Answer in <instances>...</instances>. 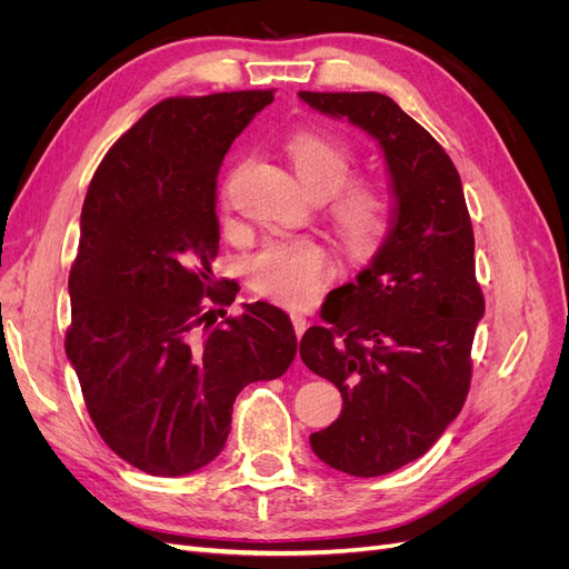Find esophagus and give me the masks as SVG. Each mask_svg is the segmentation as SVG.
Instances as JSON below:
<instances>
[{
	"instance_id": "esophagus-1",
	"label": "esophagus",
	"mask_w": 569,
	"mask_h": 569,
	"mask_svg": "<svg viewBox=\"0 0 569 569\" xmlns=\"http://www.w3.org/2000/svg\"><path fill=\"white\" fill-rule=\"evenodd\" d=\"M291 325H295V332H297V337L301 339V335L306 332V318L301 316V313H291Z\"/></svg>"
}]
</instances>
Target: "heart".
<instances>
[{"label":"heart","mask_w":569,"mask_h":569,"mask_svg":"<svg viewBox=\"0 0 569 569\" xmlns=\"http://www.w3.org/2000/svg\"><path fill=\"white\" fill-rule=\"evenodd\" d=\"M287 153L299 178L318 197H330V218L339 242L356 261H366L389 234L391 199L375 180H353L356 151L332 134L299 130L287 137ZM332 278V258L311 237L270 239L249 261L251 287L284 306H303Z\"/></svg>","instance_id":"b5f03b06"}]
</instances>
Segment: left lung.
I'll list each match as a JSON object with an SVG mask.
<instances>
[{"label": "left lung", "mask_w": 569, "mask_h": 569, "mask_svg": "<svg viewBox=\"0 0 569 569\" xmlns=\"http://www.w3.org/2000/svg\"><path fill=\"white\" fill-rule=\"evenodd\" d=\"M380 142L393 220L372 263L322 303L301 360L341 391V416L313 453L353 477H380L432 449L468 399L472 339L485 316L460 176L418 120L380 92H299Z\"/></svg>", "instance_id": "obj_1"}]
</instances>
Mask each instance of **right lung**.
<instances>
[{"mask_svg": "<svg viewBox=\"0 0 569 569\" xmlns=\"http://www.w3.org/2000/svg\"><path fill=\"white\" fill-rule=\"evenodd\" d=\"M272 94L168 97L120 134L88 187L66 356L99 437L142 472L209 465L228 441L237 393L284 375L297 356L289 316L266 301L212 327L211 306L239 291L211 270L218 170Z\"/></svg>", "mask_w": 569, "mask_h": 569, "instance_id": "1", "label": "right lung"}]
</instances>
